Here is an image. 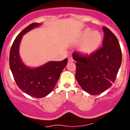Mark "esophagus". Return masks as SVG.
<instances>
[{"mask_svg":"<svg viewBox=\"0 0 130 130\" xmlns=\"http://www.w3.org/2000/svg\"><path fill=\"white\" fill-rule=\"evenodd\" d=\"M68 61L69 62H73L74 61V60H73V58H72V57H70V58H68Z\"/></svg>","mask_w":130,"mask_h":130,"instance_id":"34e87169","label":"esophagus"}]
</instances>
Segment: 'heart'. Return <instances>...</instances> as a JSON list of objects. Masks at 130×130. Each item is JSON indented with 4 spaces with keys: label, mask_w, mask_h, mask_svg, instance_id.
Listing matches in <instances>:
<instances>
[{
    "label": "heart",
    "mask_w": 130,
    "mask_h": 130,
    "mask_svg": "<svg viewBox=\"0 0 130 130\" xmlns=\"http://www.w3.org/2000/svg\"><path fill=\"white\" fill-rule=\"evenodd\" d=\"M102 41V35L98 30L87 28L82 31L77 42L81 43L79 51L85 55H89L98 48Z\"/></svg>",
    "instance_id": "b5f03b06"
}]
</instances>
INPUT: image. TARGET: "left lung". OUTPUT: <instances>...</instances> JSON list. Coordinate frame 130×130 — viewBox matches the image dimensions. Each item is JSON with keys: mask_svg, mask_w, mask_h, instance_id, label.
I'll use <instances>...</instances> for the list:
<instances>
[{"mask_svg": "<svg viewBox=\"0 0 130 130\" xmlns=\"http://www.w3.org/2000/svg\"><path fill=\"white\" fill-rule=\"evenodd\" d=\"M102 47L89 56L76 52L75 78L84 91L92 95L104 92L115 81L122 62V51L117 37L109 28L103 27Z\"/></svg>", "mask_w": 130, "mask_h": 130, "instance_id": "1", "label": "left lung"}]
</instances>
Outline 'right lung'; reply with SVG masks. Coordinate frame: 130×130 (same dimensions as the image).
I'll return each instance as SVG.
<instances>
[{
  "label": "right lung",
  "mask_w": 130,
  "mask_h": 130,
  "mask_svg": "<svg viewBox=\"0 0 130 130\" xmlns=\"http://www.w3.org/2000/svg\"><path fill=\"white\" fill-rule=\"evenodd\" d=\"M34 23L26 26L15 39L10 52V67L17 85L21 90L34 98H43L52 92L68 58L62 61H50L37 68L26 66L21 59L19 45L23 36L40 26Z\"/></svg>",
  "instance_id": "obj_1"
}]
</instances>
